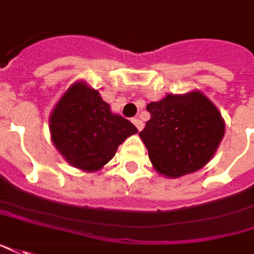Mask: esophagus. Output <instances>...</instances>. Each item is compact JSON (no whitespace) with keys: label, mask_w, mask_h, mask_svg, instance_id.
<instances>
[{"label":"esophagus","mask_w":254,"mask_h":254,"mask_svg":"<svg viewBox=\"0 0 254 254\" xmlns=\"http://www.w3.org/2000/svg\"><path fill=\"white\" fill-rule=\"evenodd\" d=\"M132 123L135 124V127L138 128V131H141L142 128H144V123L138 119V117H135V119H132Z\"/></svg>","instance_id":"obj_1"}]
</instances>
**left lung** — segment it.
<instances>
[{"instance_id":"8db88e82","label":"left lung","mask_w":254,"mask_h":254,"mask_svg":"<svg viewBox=\"0 0 254 254\" xmlns=\"http://www.w3.org/2000/svg\"><path fill=\"white\" fill-rule=\"evenodd\" d=\"M150 119L139 132L155 170L169 178L210 162L225 131L221 113L200 91L166 95L146 106Z\"/></svg>"}]
</instances>
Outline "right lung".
<instances>
[{
    "label": "right lung",
    "instance_id": "add662e5",
    "mask_svg": "<svg viewBox=\"0 0 254 254\" xmlns=\"http://www.w3.org/2000/svg\"><path fill=\"white\" fill-rule=\"evenodd\" d=\"M52 142L64 160L84 171H97L115 156L119 145L137 134L127 119L113 115L99 92L77 81L64 92L50 117Z\"/></svg>",
    "mask_w": 254,
    "mask_h": 254
}]
</instances>
